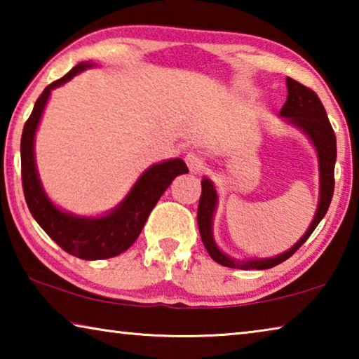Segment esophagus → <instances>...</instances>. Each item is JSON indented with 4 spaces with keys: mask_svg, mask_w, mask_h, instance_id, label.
<instances>
[{
    "mask_svg": "<svg viewBox=\"0 0 359 359\" xmlns=\"http://www.w3.org/2000/svg\"><path fill=\"white\" fill-rule=\"evenodd\" d=\"M185 161L190 171L193 172H201L204 169V158L201 155V151L198 150H188L185 154Z\"/></svg>",
    "mask_w": 359,
    "mask_h": 359,
    "instance_id": "esophagus-1",
    "label": "esophagus"
}]
</instances>
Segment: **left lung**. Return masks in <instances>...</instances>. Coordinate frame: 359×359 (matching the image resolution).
<instances>
[{"label":"left lung","instance_id":"obj_1","mask_svg":"<svg viewBox=\"0 0 359 359\" xmlns=\"http://www.w3.org/2000/svg\"><path fill=\"white\" fill-rule=\"evenodd\" d=\"M287 88L288 96L287 102H285L280 117L287 125L294 126L299 130L302 135L309 137L312 142L315 151H317L318 158V171H320V196H318V205L317 212H315L313 220L309 224L306 233L302 238L296 242V244L288 248L277 257L271 258H247V259H236L231 258L229 255L220 250L214 239V231H212V224H214V214L218 205V193L215 190L214 182L210 179L204 177L201 180L203 193L199 198L198 205V226L199 234H201L203 244L205 250L209 252L210 258L217 261L218 264L233 267V269H271L277 264L283 263L288 259L297 248H299L304 242L309 239V236L313 233V229L318 226V223L323 220L325 214L330 208L332 193H334V166H336V135L327 120V115L323 104H321L317 93L312 92L311 88L304 87L302 83L296 82L294 79L287 77Z\"/></svg>","mask_w":359,"mask_h":359}]
</instances>
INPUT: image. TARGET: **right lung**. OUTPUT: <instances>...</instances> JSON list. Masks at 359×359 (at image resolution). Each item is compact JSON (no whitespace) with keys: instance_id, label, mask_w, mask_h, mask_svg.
I'll return each mask as SVG.
<instances>
[{"instance_id":"right-lung-1","label":"right lung","mask_w":359,"mask_h":359,"mask_svg":"<svg viewBox=\"0 0 359 359\" xmlns=\"http://www.w3.org/2000/svg\"><path fill=\"white\" fill-rule=\"evenodd\" d=\"M93 66L95 63L92 62L79 63L68 74L46 87L23 126L20 141L22 184L29 212L39 226L48 234V238L55 241L65 252L88 261L107 259L128 250L141 234L151 209L155 208L161 194L177 175L188 172L187 165L180 158L155 163L139 175L120 204L106 214L96 217L76 215L72 212L60 209L55 203H52L42 187L38 166H36V131H38L52 90L62 87L79 72L93 68Z\"/></svg>"}]
</instances>
